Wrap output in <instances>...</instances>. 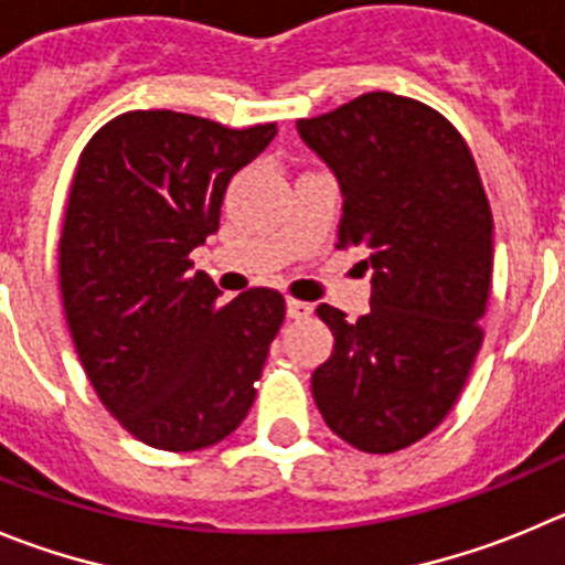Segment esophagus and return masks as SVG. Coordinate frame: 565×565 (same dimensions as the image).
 Segmentation results:
<instances>
[{
	"label": "esophagus",
	"mask_w": 565,
	"mask_h": 565,
	"mask_svg": "<svg viewBox=\"0 0 565 565\" xmlns=\"http://www.w3.org/2000/svg\"><path fill=\"white\" fill-rule=\"evenodd\" d=\"M309 315H312V307H309V303H303V300H295V298L287 300V318L300 320V318H309Z\"/></svg>",
	"instance_id": "esophagus-1"
}]
</instances>
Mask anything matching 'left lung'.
I'll use <instances>...</instances> for the list:
<instances>
[{
    "mask_svg": "<svg viewBox=\"0 0 565 565\" xmlns=\"http://www.w3.org/2000/svg\"><path fill=\"white\" fill-rule=\"evenodd\" d=\"M298 134L340 183L337 247H365L371 270L356 323L318 307L334 351L315 404L360 451L407 449L449 415L482 345L493 217L477 163L449 119L390 92L298 119Z\"/></svg>",
    "mask_w": 565,
    "mask_h": 565,
    "instance_id": "obj_1",
    "label": "left lung"
}]
</instances>
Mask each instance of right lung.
<instances>
[{"label": "right lung", "mask_w": 565, "mask_h": 565, "mask_svg": "<svg viewBox=\"0 0 565 565\" xmlns=\"http://www.w3.org/2000/svg\"><path fill=\"white\" fill-rule=\"evenodd\" d=\"M273 139L276 125L130 110L81 152L61 234L66 323L99 402L152 449H209L253 407L284 295L256 287L223 303L189 253Z\"/></svg>", "instance_id": "add662e5"}]
</instances>
